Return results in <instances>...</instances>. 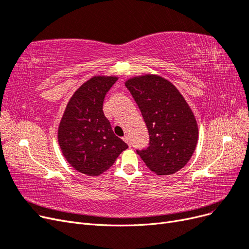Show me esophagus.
<instances>
[{
  "label": "esophagus",
  "mask_w": 249,
  "mask_h": 249,
  "mask_svg": "<svg viewBox=\"0 0 249 249\" xmlns=\"http://www.w3.org/2000/svg\"><path fill=\"white\" fill-rule=\"evenodd\" d=\"M124 142H126L127 143V144H129L130 146H131V144H132V142H131V138H130V136H129V135H125V136H124Z\"/></svg>",
  "instance_id": "34e87169"
}]
</instances>
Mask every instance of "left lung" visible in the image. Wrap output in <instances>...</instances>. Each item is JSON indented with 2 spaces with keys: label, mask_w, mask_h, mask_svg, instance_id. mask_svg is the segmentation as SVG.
I'll return each instance as SVG.
<instances>
[{
  "label": "left lung",
  "mask_w": 249,
  "mask_h": 249,
  "mask_svg": "<svg viewBox=\"0 0 249 249\" xmlns=\"http://www.w3.org/2000/svg\"><path fill=\"white\" fill-rule=\"evenodd\" d=\"M144 119L149 142L136 152L153 172L168 176L183 168L194 153L198 127L190 107L175 85L155 74L125 82Z\"/></svg>",
  "instance_id": "obj_1"
}]
</instances>
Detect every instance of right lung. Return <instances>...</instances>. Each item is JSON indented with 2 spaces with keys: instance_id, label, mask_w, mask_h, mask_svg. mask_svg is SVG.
I'll return each mask as SVG.
<instances>
[{
  "instance_id": "add662e5",
  "label": "right lung",
  "mask_w": 249,
  "mask_h": 249,
  "mask_svg": "<svg viewBox=\"0 0 249 249\" xmlns=\"http://www.w3.org/2000/svg\"><path fill=\"white\" fill-rule=\"evenodd\" d=\"M116 77H93L71 96L58 129L60 148L71 166L87 176L109 169L127 144L118 138L103 112Z\"/></svg>"
}]
</instances>
